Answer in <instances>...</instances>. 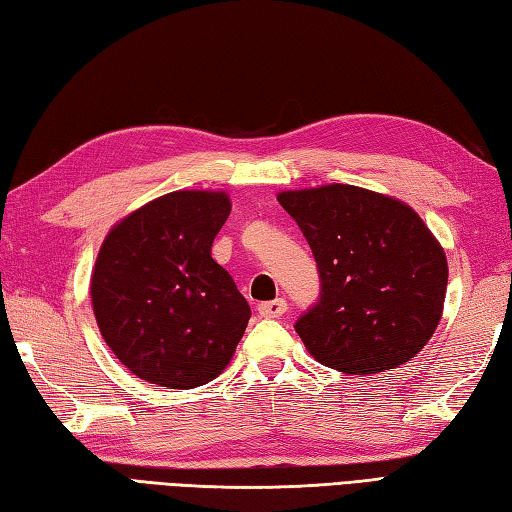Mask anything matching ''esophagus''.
Here are the masks:
<instances>
[{"label": "esophagus", "instance_id": "obj_1", "mask_svg": "<svg viewBox=\"0 0 512 512\" xmlns=\"http://www.w3.org/2000/svg\"><path fill=\"white\" fill-rule=\"evenodd\" d=\"M286 310H288V303L284 299L266 301V303H259V306H257L259 317H264V319H279L281 314H286Z\"/></svg>", "mask_w": 512, "mask_h": 512}]
</instances>
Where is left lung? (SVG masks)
<instances>
[{
  "instance_id": "1",
  "label": "left lung",
  "mask_w": 512,
  "mask_h": 512,
  "mask_svg": "<svg viewBox=\"0 0 512 512\" xmlns=\"http://www.w3.org/2000/svg\"><path fill=\"white\" fill-rule=\"evenodd\" d=\"M277 200L319 266L321 297L295 325L308 352L352 376L411 361L438 328L449 279L422 217L354 184L281 191Z\"/></svg>"
}]
</instances>
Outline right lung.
Wrapping results in <instances>:
<instances>
[{"label": "right lung", "instance_id": "obj_1", "mask_svg": "<svg viewBox=\"0 0 512 512\" xmlns=\"http://www.w3.org/2000/svg\"><path fill=\"white\" fill-rule=\"evenodd\" d=\"M231 200L173 191L123 217L96 257L90 295L107 347L160 387L206 385L231 363L250 319L211 246Z\"/></svg>", "mask_w": 512, "mask_h": 512}]
</instances>
